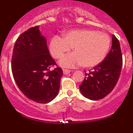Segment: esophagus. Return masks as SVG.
I'll return each instance as SVG.
<instances>
[{
    "label": "esophagus",
    "mask_w": 133,
    "mask_h": 133,
    "mask_svg": "<svg viewBox=\"0 0 133 133\" xmlns=\"http://www.w3.org/2000/svg\"><path fill=\"white\" fill-rule=\"evenodd\" d=\"M63 71L64 75H69V74L70 72V70H67V69H63Z\"/></svg>",
    "instance_id": "1"
}]
</instances>
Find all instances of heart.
<instances>
[{
	"instance_id": "heart-1",
	"label": "heart",
	"mask_w": 133,
	"mask_h": 133,
	"mask_svg": "<svg viewBox=\"0 0 133 133\" xmlns=\"http://www.w3.org/2000/svg\"><path fill=\"white\" fill-rule=\"evenodd\" d=\"M110 45L109 36L104 32L89 29L70 30L63 38L55 36L50 40L49 50L54 58L60 59L72 49L73 53L61 60L63 67L96 66L104 59Z\"/></svg>"
}]
</instances>
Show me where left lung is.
I'll return each mask as SVG.
<instances>
[{
    "label": "left lung",
    "mask_w": 133,
    "mask_h": 133,
    "mask_svg": "<svg viewBox=\"0 0 133 133\" xmlns=\"http://www.w3.org/2000/svg\"><path fill=\"white\" fill-rule=\"evenodd\" d=\"M123 64L119 41L112 35V47L103 61L95 66L79 86L82 95L92 101L101 99L109 95L117 84Z\"/></svg>",
    "instance_id": "8db88e82"
}]
</instances>
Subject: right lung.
Returning a JSON list of instances; mask_svg holds the SVG:
<instances>
[{
    "label": "right lung",
    "instance_id": "right-lung-1",
    "mask_svg": "<svg viewBox=\"0 0 133 133\" xmlns=\"http://www.w3.org/2000/svg\"><path fill=\"white\" fill-rule=\"evenodd\" d=\"M50 55L39 26L32 27L17 38L12 57V72L21 91L38 103H48L57 96L63 70Z\"/></svg>",
    "mask_w": 133,
    "mask_h": 133
}]
</instances>
